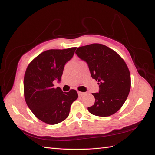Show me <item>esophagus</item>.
<instances>
[{
	"mask_svg": "<svg viewBox=\"0 0 155 155\" xmlns=\"http://www.w3.org/2000/svg\"><path fill=\"white\" fill-rule=\"evenodd\" d=\"M78 96H79V97H82V96H83V95L84 94V93H83V92L78 91Z\"/></svg>",
	"mask_w": 155,
	"mask_h": 155,
	"instance_id": "34e87169",
	"label": "esophagus"
}]
</instances>
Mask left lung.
Returning <instances> with one entry per match:
<instances>
[{
    "mask_svg": "<svg viewBox=\"0 0 155 155\" xmlns=\"http://www.w3.org/2000/svg\"><path fill=\"white\" fill-rule=\"evenodd\" d=\"M75 53L87 62L91 77L99 84L98 93H93L94 104L88 107L98 117H108L120 109L130 89V75L127 64L114 51L102 44L78 47Z\"/></svg>",
    "mask_w": 155,
    "mask_h": 155,
    "instance_id": "1",
    "label": "left lung"
}]
</instances>
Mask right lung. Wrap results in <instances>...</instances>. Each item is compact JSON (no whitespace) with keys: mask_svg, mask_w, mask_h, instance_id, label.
Segmentation results:
<instances>
[{"mask_svg":"<svg viewBox=\"0 0 155 155\" xmlns=\"http://www.w3.org/2000/svg\"><path fill=\"white\" fill-rule=\"evenodd\" d=\"M76 47L51 49L32 60L24 77V95L27 106L36 117L44 123L56 124L64 120L72 103L77 99V92L63 93L54 88L53 81L60 82L66 62L73 57Z\"/></svg>","mask_w":155,"mask_h":155,"instance_id":"1","label":"right lung"}]
</instances>
